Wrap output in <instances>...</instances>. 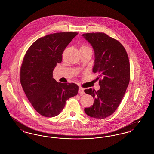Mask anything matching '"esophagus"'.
<instances>
[{"mask_svg": "<svg viewBox=\"0 0 154 154\" xmlns=\"http://www.w3.org/2000/svg\"><path fill=\"white\" fill-rule=\"evenodd\" d=\"M79 93L81 95L84 94H85V92H84V89L83 88L80 87L79 89Z\"/></svg>", "mask_w": 154, "mask_h": 154, "instance_id": "1", "label": "esophagus"}]
</instances>
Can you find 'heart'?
<instances>
[{"label":"heart","instance_id":"obj_1","mask_svg":"<svg viewBox=\"0 0 154 154\" xmlns=\"http://www.w3.org/2000/svg\"><path fill=\"white\" fill-rule=\"evenodd\" d=\"M88 48V47L86 46H81L80 47V48Z\"/></svg>","mask_w":154,"mask_h":154}]
</instances>
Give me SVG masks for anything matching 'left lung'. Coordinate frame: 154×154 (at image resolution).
I'll list each match as a JSON object with an SVG mask.
<instances>
[{
  "label": "left lung",
  "instance_id": "left-lung-1",
  "mask_svg": "<svg viewBox=\"0 0 154 154\" xmlns=\"http://www.w3.org/2000/svg\"><path fill=\"white\" fill-rule=\"evenodd\" d=\"M94 49L92 72L99 74L100 89L92 88L84 92L92 96V107L85 112L91 117L103 119L112 114L119 105L130 80V63L124 46L118 40L103 33L82 35Z\"/></svg>",
  "mask_w": 154,
  "mask_h": 154
}]
</instances>
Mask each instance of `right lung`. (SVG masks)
Returning a JSON list of instances; mask_svg holds the SVG:
<instances>
[{
    "label": "right lung",
    "mask_w": 154,
    "mask_h": 154,
    "mask_svg": "<svg viewBox=\"0 0 154 154\" xmlns=\"http://www.w3.org/2000/svg\"><path fill=\"white\" fill-rule=\"evenodd\" d=\"M76 32H60L37 39L26 52L20 70L23 91L33 108L42 116L53 117L63 109L66 100L77 95L74 83L58 82L53 70L62 60V54Z\"/></svg>",
    "instance_id": "obj_1"
}]
</instances>
